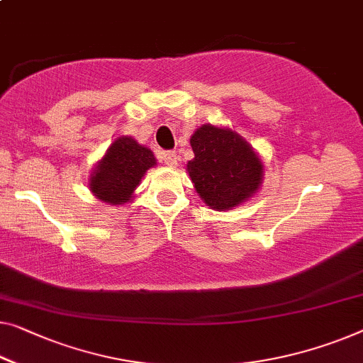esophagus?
<instances>
[{
	"label": "esophagus",
	"mask_w": 363,
	"mask_h": 363,
	"mask_svg": "<svg viewBox=\"0 0 363 363\" xmlns=\"http://www.w3.org/2000/svg\"><path fill=\"white\" fill-rule=\"evenodd\" d=\"M163 163L169 167L177 166V155L176 151H164L163 153Z\"/></svg>",
	"instance_id": "34e87169"
}]
</instances>
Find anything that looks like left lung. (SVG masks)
<instances>
[{"mask_svg":"<svg viewBox=\"0 0 363 363\" xmlns=\"http://www.w3.org/2000/svg\"><path fill=\"white\" fill-rule=\"evenodd\" d=\"M191 145L196 156L187 163V171L208 207L223 212L257 191L262 163L231 130L202 125L191 137Z\"/></svg>","mask_w":363,"mask_h":363,"instance_id":"1","label":"left lung"}]
</instances>
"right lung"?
Returning <instances> with one entry per match:
<instances>
[{"instance_id": "obj_1", "label": "right lung", "mask_w": 363, "mask_h": 363, "mask_svg": "<svg viewBox=\"0 0 363 363\" xmlns=\"http://www.w3.org/2000/svg\"><path fill=\"white\" fill-rule=\"evenodd\" d=\"M156 164L151 150L132 137H118L91 176V191L102 202L117 205L130 200L145 172Z\"/></svg>"}]
</instances>
